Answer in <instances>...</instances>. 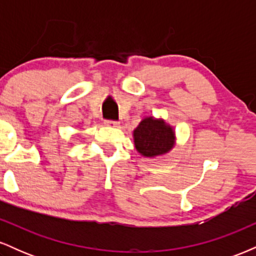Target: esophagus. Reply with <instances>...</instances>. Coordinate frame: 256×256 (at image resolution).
Instances as JSON below:
<instances>
[{"mask_svg":"<svg viewBox=\"0 0 256 256\" xmlns=\"http://www.w3.org/2000/svg\"><path fill=\"white\" fill-rule=\"evenodd\" d=\"M104 125H107V126H113V128H116V126L119 125V122H116V120H106Z\"/></svg>","mask_w":256,"mask_h":256,"instance_id":"esophagus-1","label":"esophagus"}]
</instances>
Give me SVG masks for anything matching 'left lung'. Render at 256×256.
<instances>
[{"instance_id":"left-lung-1","label":"left lung","mask_w":256,"mask_h":256,"mask_svg":"<svg viewBox=\"0 0 256 256\" xmlns=\"http://www.w3.org/2000/svg\"><path fill=\"white\" fill-rule=\"evenodd\" d=\"M134 146L146 158H154L170 152L174 146V132L164 120L152 116L143 119L134 131Z\"/></svg>"}]
</instances>
